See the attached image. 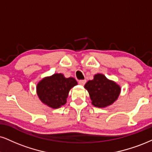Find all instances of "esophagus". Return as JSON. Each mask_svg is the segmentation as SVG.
<instances>
[{"instance_id": "esophagus-1", "label": "esophagus", "mask_w": 152, "mask_h": 152, "mask_svg": "<svg viewBox=\"0 0 152 152\" xmlns=\"http://www.w3.org/2000/svg\"><path fill=\"white\" fill-rule=\"evenodd\" d=\"M85 83H86V80H80V81H79V84H80V85H82V86L85 85Z\"/></svg>"}]
</instances>
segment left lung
I'll return each instance as SVG.
<instances>
[{
  "label": "left lung",
  "mask_w": 152,
  "mask_h": 152,
  "mask_svg": "<svg viewBox=\"0 0 152 152\" xmlns=\"http://www.w3.org/2000/svg\"><path fill=\"white\" fill-rule=\"evenodd\" d=\"M85 88L89 92L91 104L95 107L106 108L113 104L118 98L121 88L113 80H108L104 75L96 74L92 80L85 84Z\"/></svg>",
  "instance_id": "1"
}]
</instances>
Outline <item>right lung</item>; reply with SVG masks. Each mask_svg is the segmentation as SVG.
I'll list each match as a JSON object with an SVG mask.
<instances>
[{"mask_svg":"<svg viewBox=\"0 0 152 152\" xmlns=\"http://www.w3.org/2000/svg\"><path fill=\"white\" fill-rule=\"evenodd\" d=\"M77 85L75 78H66L62 73H55L38 82L37 96L43 104L56 109L66 104L69 91Z\"/></svg>","mask_w":152,"mask_h":152,"instance_id":"1","label":"right lung"}]
</instances>
